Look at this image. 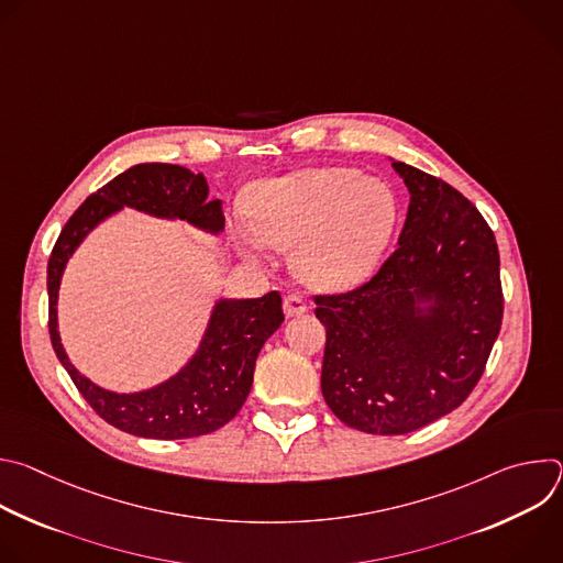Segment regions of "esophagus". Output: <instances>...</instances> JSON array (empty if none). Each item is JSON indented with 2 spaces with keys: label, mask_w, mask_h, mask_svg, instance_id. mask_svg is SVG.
Here are the masks:
<instances>
[{
  "label": "esophagus",
  "mask_w": 563,
  "mask_h": 563,
  "mask_svg": "<svg viewBox=\"0 0 563 563\" xmlns=\"http://www.w3.org/2000/svg\"><path fill=\"white\" fill-rule=\"evenodd\" d=\"M283 307H285V313H287V316H302V313L307 311V300H305L300 294L291 291V294L285 296Z\"/></svg>",
  "instance_id": "34e87169"
}]
</instances>
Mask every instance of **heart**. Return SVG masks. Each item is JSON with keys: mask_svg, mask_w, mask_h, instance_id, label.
Segmentation results:
<instances>
[{"mask_svg": "<svg viewBox=\"0 0 563 563\" xmlns=\"http://www.w3.org/2000/svg\"><path fill=\"white\" fill-rule=\"evenodd\" d=\"M250 227L276 252H296L298 274L320 289H347L374 269L396 222L394 191L356 169H307L256 185ZM238 247L256 258L245 231Z\"/></svg>", "mask_w": 563, "mask_h": 563, "instance_id": "b5f03b06", "label": "heart"}]
</instances>
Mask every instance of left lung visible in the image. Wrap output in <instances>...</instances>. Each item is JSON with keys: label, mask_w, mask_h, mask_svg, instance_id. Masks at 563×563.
Instances as JSON below:
<instances>
[{"label": "left lung", "mask_w": 563, "mask_h": 563, "mask_svg": "<svg viewBox=\"0 0 563 563\" xmlns=\"http://www.w3.org/2000/svg\"><path fill=\"white\" fill-rule=\"evenodd\" d=\"M410 189L398 247L363 285L316 294L325 325L320 389L367 434H408L470 396L501 330L499 250L478 209L445 180L394 163ZM419 299L435 305L423 312Z\"/></svg>", "instance_id": "left-lung-1"}]
</instances>
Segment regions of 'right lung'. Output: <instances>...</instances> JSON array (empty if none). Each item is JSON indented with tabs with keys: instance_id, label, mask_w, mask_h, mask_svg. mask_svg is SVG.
I'll return each instance as SVG.
<instances>
[{
	"instance_id": "obj_1",
	"label": "right lung",
	"mask_w": 563,
	"mask_h": 563,
	"mask_svg": "<svg viewBox=\"0 0 563 563\" xmlns=\"http://www.w3.org/2000/svg\"><path fill=\"white\" fill-rule=\"evenodd\" d=\"M202 174L178 165L146 163L115 176L91 194L64 224L48 258V332L53 350L79 394L113 428L144 439H194L229 423L252 389L254 367L265 341L285 320L283 298L220 300L196 356L167 383L135 394H115L93 385L66 358L57 334V289L64 265L82 238L120 207L157 218H180L207 231H220V200H207Z\"/></svg>"
}]
</instances>
